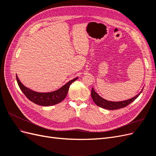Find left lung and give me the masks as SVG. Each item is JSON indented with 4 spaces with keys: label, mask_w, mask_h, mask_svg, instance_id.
Returning a JSON list of instances; mask_svg holds the SVG:
<instances>
[{
    "label": "left lung",
    "mask_w": 156,
    "mask_h": 156,
    "mask_svg": "<svg viewBox=\"0 0 156 156\" xmlns=\"http://www.w3.org/2000/svg\"><path fill=\"white\" fill-rule=\"evenodd\" d=\"M143 90L133 98L129 99V100L121 101H108L107 100H105L104 98H103L102 97H101L100 95H99L98 94H97L93 88H92V90H91V96L94 102L98 106L108 110H116V109H119V108H120L125 107L127 105H128L131 102H133L135 100H136V99L139 97L140 93L142 92Z\"/></svg>",
    "instance_id": "8db88e82"
}]
</instances>
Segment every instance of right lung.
<instances>
[{"label": "right lung", "instance_id": "right-lung-1", "mask_svg": "<svg viewBox=\"0 0 156 156\" xmlns=\"http://www.w3.org/2000/svg\"><path fill=\"white\" fill-rule=\"evenodd\" d=\"M17 82L21 91L32 102L41 106H51L57 104L64 100L68 92L70 84H72L78 77L71 80L66 84L56 90L50 92H38L32 90L23 85L16 75Z\"/></svg>", "mask_w": 156, "mask_h": 156}]
</instances>
